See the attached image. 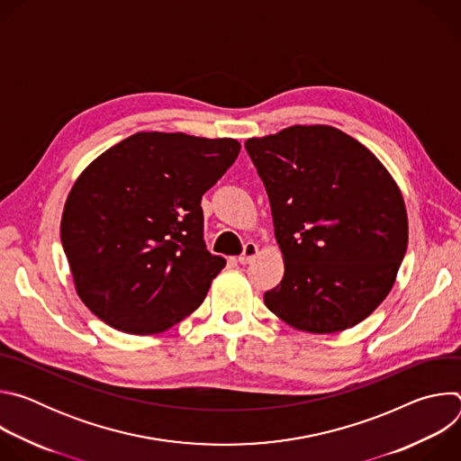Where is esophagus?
I'll use <instances>...</instances> for the list:
<instances>
[{
    "label": "esophagus",
    "mask_w": 461,
    "mask_h": 461,
    "mask_svg": "<svg viewBox=\"0 0 461 461\" xmlns=\"http://www.w3.org/2000/svg\"><path fill=\"white\" fill-rule=\"evenodd\" d=\"M258 255V246L255 242H248L244 246V251L239 255L240 265H249V262Z\"/></svg>",
    "instance_id": "34e87169"
}]
</instances>
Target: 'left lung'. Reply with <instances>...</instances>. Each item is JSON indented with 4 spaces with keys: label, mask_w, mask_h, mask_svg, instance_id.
<instances>
[{
    "label": "left lung",
    "mask_w": 461,
    "mask_h": 461,
    "mask_svg": "<svg viewBox=\"0 0 461 461\" xmlns=\"http://www.w3.org/2000/svg\"><path fill=\"white\" fill-rule=\"evenodd\" d=\"M265 182L283 281L265 294L295 330L334 334L388 295L409 244L400 185L379 158L332 125H292L244 142Z\"/></svg>",
    "instance_id": "obj_1"
}]
</instances>
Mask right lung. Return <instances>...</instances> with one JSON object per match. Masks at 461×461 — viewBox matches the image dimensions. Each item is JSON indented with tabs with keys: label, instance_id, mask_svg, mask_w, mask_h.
Listing matches in <instances>:
<instances>
[{
	"label": "right lung",
	"instance_id": "obj_1",
	"mask_svg": "<svg viewBox=\"0 0 461 461\" xmlns=\"http://www.w3.org/2000/svg\"><path fill=\"white\" fill-rule=\"evenodd\" d=\"M239 151L235 139L142 131L80 173L59 235L77 294L98 319L151 336L203 304L226 258L206 249L201 201Z\"/></svg>",
	"mask_w": 461,
	"mask_h": 461
}]
</instances>
